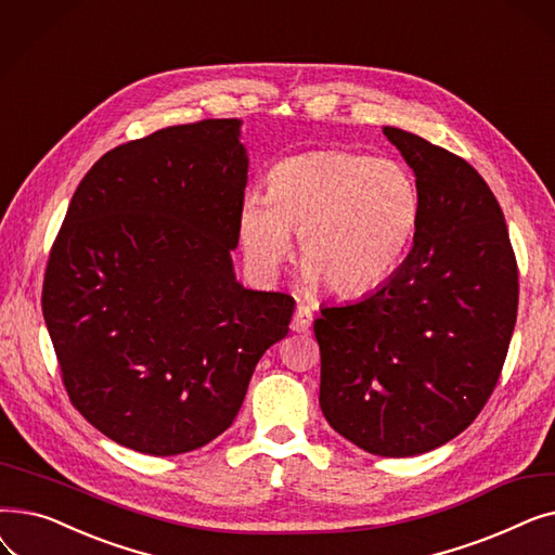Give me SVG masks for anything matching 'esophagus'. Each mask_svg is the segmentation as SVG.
<instances>
[{"label": "esophagus", "mask_w": 555, "mask_h": 555, "mask_svg": "<svg viewBox=\"0 0 555 555\" xmlns=\"http://www.w3.org/2000/svg\"><path fill=\"white\" fill-rule=\"evenodd\" d=\"M312 326V310L306 306V304H299L297 306V312L293 317V324H289V328H293L295 333H308Z\"/></svg>", "instance_id": "34e87169"}]
</instances>
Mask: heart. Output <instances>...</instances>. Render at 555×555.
<instances>
[{
	"label": "heart",
	"mask_w": 555,
	"mask_h": 555,
	"mask_svg": "<svg viewBox=\"0 0 555 555\" xmlns=\"http://www.w3.org/2000/svg\"><path fill=\"white\" fill-rule=\"evenodd\" d=\"M418 220L421 193L400 162L317 151L279 162L268 195L243 197L238 238L251 272L274 281L297 233L304 281L353 297L398 268Z\"/></svg>",
	"instance_id": "obj_1"
}]
</instances>
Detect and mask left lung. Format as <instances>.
<instances>
[{
	"instance_id": "1",
	"label": "left lung",
	"mask_w": 555,
	"mask_h": 555,
	"mask_svg": "<svg viewBox=\"0 0 555 555\" xmlns=\"http://www.w3.org/2000/svg\"><path fill=\"white\" fill-rule=\"evenodd\" d=\"M414 170L412 251L371 295L324 306L319 404L346 441L416 456L452 441L483 410L517 319V262L500 202L481 175L418 134L385 126Z\"/></svg>"
}]
</instances>
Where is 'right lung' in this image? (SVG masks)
Wrapping results in <instances>:
<instances>
[{
  "instance_id": "1",
  "label": "right lung",
  "mask_w": 555,
  "mask_h": 555,
  "mask_svg": "<svg viewBox=\"0 0 555 555\" xmlns=\"http://www.w3.org/2000/svg\"><path fill=\"white\" fill-rule=\"evenodd\" d=\"M241 119L105 153L49 254L42 312L76 410L141 454L197 450L238 416L295 299L233 272L249 157Z\"/></svg>"
}]
</instances>
